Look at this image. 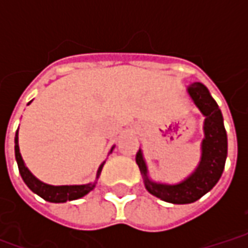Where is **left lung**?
Wrapping results in <instances>:
<instances>
[{
	"mask_svg": "<svg viewBox=\"0 0 248 248\" xmlns=\"http://www.w3.org/2000/svg\"><path fill=\"white\" fill-rule=\"evenodd\" d=\"M187 90L194 103L206 117L202 159L197 170L186 181L178 185L171 186L154 183L147 177V169L142 153L140 150L137 153V165L143 174L147 191L165 202L174 204L195 202L210 191L222 175L227 156V134L224 129L223 117L217 102L210 95L207 87L199 82H194Z\"/></svg>",
	"mask_w": 248,
	"mask_h": 248,
	"instance_id": "1",
	"label": "left lung"
}]
</instances>
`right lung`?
I'll return each mask as SVG.
<instances>
[{
  "label": "right lung",
  "mask_w": 248,
  "mask_h": 248,
  "mask_svg": "<svg viewBox=\"0 0 248 248\" xmlns=\"http://www.w3.org/2000/svg\"><path fill=\"white\" fill-rule=\"evenodd\" d=\"M14 143H16V146H14L16 159H17L19 174H21V177L24 179V182L26 183V186L29 187L31 191L35 192L37 195H40L41 198H44L47 202L62 203L66 202V201H74V199H78V198H82L83 195H86L87 192H90L95 187V183L97 182L89 183V185H82V186H50V185L42 183L26 169L24 161H22V156L19 154L18 147V130L16 133ZM111 151H113V149H111ZM103 165H105V162L98 169L97 178L101 174Z\"/></svg>",
  "instance_id": "right-lung-1"
}]
</instances>
